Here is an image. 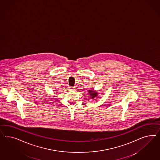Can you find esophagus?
<instances>
[{"label":"esophagus","mask_w":160,"mask_h":160,"mask_svg":"<svg viewBox=\"0 0 160 160\" xmlns=\"http://www.w3.org/2000/svg\"><path fill=\"white\" fill-rule=\"evenodd\" d=\"M68 88L70 90H74V88L73 87H69Z\"/></svg>","instance_id":"esophagus-1"}]
</instances>
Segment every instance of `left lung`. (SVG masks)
I'll return each mask as SVG.
<instances>
[{
  "label": "left lung",
  "mask_w": 160,
  "mask_h": 160,
  "mask_svg": "<svg viewBox=\"0 0 160 160\" xmlns=\"http://www.w3.org/2000/svg\"><path fill=\"white\" fill-rule=\"evenodd\" d=\"M88 94H90V98L92 99V98H94L95 97H97L98 96V92H95L94 90H88Z\"/></svg>",
  "instance_id": "8db88e82"
}]
</instances>
